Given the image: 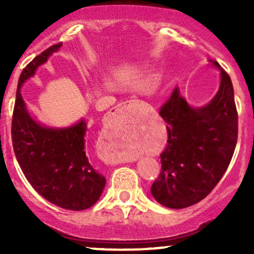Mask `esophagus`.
Instances as JSON below:
<instances>
[{
    "mask_svg": "<svg viewBox=\"0 0 254 254\" xmlns=\"http://www.w3.org/2000/svg\"><path fill=\"white\" fill-rule=\"evenodd\" d=\"M135 107H136V104H135L132 101L125 102V103H122V104H119L118 107H115V113H118V114H122L125 117V115L131 114V112L134 111ZM104 161L108 163H119V162H127V161H129V160H122V158L118 157L117 155H113V153H111V155L104 156Z\"/></svg>",
    "mask_w": 254,
    "mask_h": 254,
    "instance_id": "1",
    "label": "esophagus"
}]
</instances>
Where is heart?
<instances>
[{
	"label": "heart",
	"instance_id": "1",
	"mask_svg": "<svg viewBox=\"0 0 254 254\" xmlns=\"http://www.w3.org/2000/svg\"><path fill=\"white\" fill-rule=\"evenodd\" d=\"M137 152H139V150H137V148L124 147V148H122V150H119V152H118L117 156L119 158H131V157H134Z\"/></svg>",
	"mask_w": 254,
	"mask_h": 254
}]
</instances>
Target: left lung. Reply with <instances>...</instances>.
Returning a JSON list of instances; mask_svg holds the SVG:
<instances>
[{
    "label": "left lung",
    "instance_id": "1",
    "mask_svg": "<svg viewBox=\"0 0 254 254\" xmlns=\"http://www.w3.org/2000/svg\"><path fill=\"white\" fill-rule=\"evenodd\" d=\"M221 71L219 92L203 108L193 109L178 88L160 108L167 123V146L151 194L163 206L183 209L199 203L216 187L237 143L238 115L230 76Z\"/></svg>",
    "mask_w": 254,
    "mask_h": 254
}]
</instances>
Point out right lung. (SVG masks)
I'll return each instance as SVG.
<instances>
[{
	"instance_id": "right-lung-1",
	"label": "right lung",
	"mask_w": 254,
	"mask_h": 254,
	"mask_svg": "<svg viewBox=\"0 0 254 254\" xmlns=\"http://www.w3.org/2000/svg\"><path fill=\"white\" fill-rule=\"evenodd\" d=\"M61 45H51L23 68L12 117V143L22 172L33 188L51 204L79 211L96 204L106 186V178L87 157L86 123L81 120L66 129L42 127L28 114L19 92L38 66L47 63Z\"/></svg>"
}]
</instances>
